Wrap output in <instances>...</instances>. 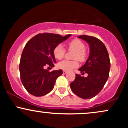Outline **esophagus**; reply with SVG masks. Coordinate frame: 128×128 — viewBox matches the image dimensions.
Listing matches in <instances>:
<instances>
[{
    "label": "esophagus",
    "mask_w": 128,
    "mask_h": 128,
    "mask_svg": "<svg viewBox=\"0 0 128 128\" xmlns=\"http://www.w3.org/2000/svg\"><path fill=\"white\" fill-rule=\"evenodd\" d=\"M67 73V72L66 71V70H64V71H63V73H64V74H66Z\"/></svg>",
    "instance_id": "esophagus-1"
}]
</instances>
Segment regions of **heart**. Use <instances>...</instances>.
I'll return each instance as SVG.
<instances>
[{"label":"heart","instance_id":"1","mask_svg":"<svg viewBox=\"0 0 128 128\" xmlns=\"http://www.w3.org/2000/svg\"><path fill=\"white\" fill-rule=\"evenodd\" d=\"M68 48L70 50L74 51L73 58L74 60H78L82 61L86 58V45L81 40L79 39H74L69 42L68 44ZM66 50L62 44H60L54 48V55L57 60H61L65 55ZM78 66V62L77 60L74 61H67L63 60L58 64V68L64 70H72Z\"/></svg>","mask_w":128,"mask_h":128}]
</instances>
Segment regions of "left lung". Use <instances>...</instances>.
Here are the masks:
<instances>
[{
    "mask_svg": "<svg viewBox=\"0 0 128 128\" xmlns=\"http://www.w3.org/2000/svg\"><path fill=\"white\" fill-rule=\"evenodd\" d=\"M78 38L87 42L90 46L88 58L78 69L82 74L86 73L88 76L85 78L76 74L70 88L79 98L91 99L102 90L108 80L111 66L110 57L106 47L100 40L84 35Z\"/></svg>",
    "mask_w": 128,
    "mask_h": 128,
    "instance_id": "1",
    "label": "left lung"
}]
</instances>
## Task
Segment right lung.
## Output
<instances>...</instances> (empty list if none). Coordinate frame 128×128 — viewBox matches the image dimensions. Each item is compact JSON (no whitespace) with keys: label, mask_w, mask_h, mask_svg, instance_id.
Listing matches in <instances>:
<instances>
[{"label":"right lung","mask_w":128,"mask_h":128,"mask_svg":"<svg viewBox=\"0 0 128 128\" xmlns=\"http://www.w3.org/2000/svg\"><path fill=\"white\" fill-rule=\"evenodd\" d=\"M70 36L71 34L62 36L55 34H39L26 43L20 58L19 70L22 84L30 94L44 96L54 88L62 70L49 72L44 67H54V48Z\"/></svg>","instance_id":"right-lung-1"}]
</instances>
